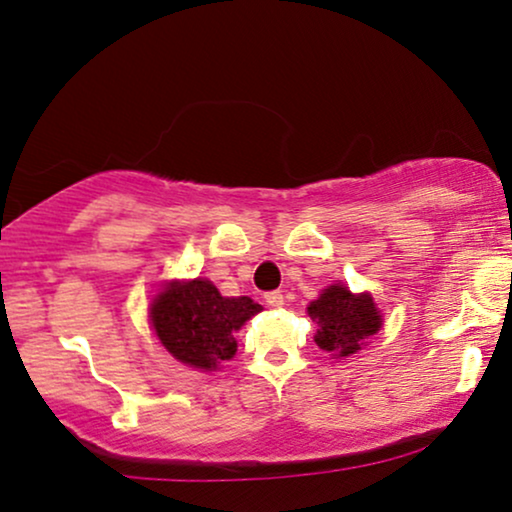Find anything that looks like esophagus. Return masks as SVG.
Segmentation results:
<instances>
[{"instance_id": "1", "label": "esophagus", "mask_w": 512, "mask_h": 512, "mask_svg": "<svg viewBox=\"0 0 512 512\" xmlns=\"http://www.w3.org/2000/svg\"><path fill=\"white\" fill-rule=\"evenodd\" d=\"M264 300H267L269 307H283V293H281V290H271V293L264 295Z\"/></svg>"}]
</instances>
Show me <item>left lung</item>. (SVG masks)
<instances>
[{"label":"left lung","instance_id":"1","mask_svg":"<svg viewBox=\"0 0 512 512\" xmlns=\"http://www.w3.org/2000/svg\"><path fill=\"white\" fill-rule=\"evenodd\" d=\"M307 312L319 323L316 345L333 357H349L380 331V314L373 297L366 293L352 295L338 283L323 290L319 300L309 304Z\"/></svg>","mask_w":512,"mask_h":512}]
</instances>
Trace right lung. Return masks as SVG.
I'll list each match as a JSON object with an SVG mask.
<instances>
[{"label": "right lung", "mask_w": 512, "mask_h": 512, "mask_svg": "<svg viewBox=\"0 0 512 512\" xmlns=\"http://www.w3.org/2000/svg\"><path fill=\"white\" fill-rule=\"evenodd\" d=\"M250 297H222L205 278L170 283L153 300L151 323L181 364L212 371L236 354L234 333L260 312Z\"/></svg>", "instance_id": "right-lung-1"}]
</instances>
